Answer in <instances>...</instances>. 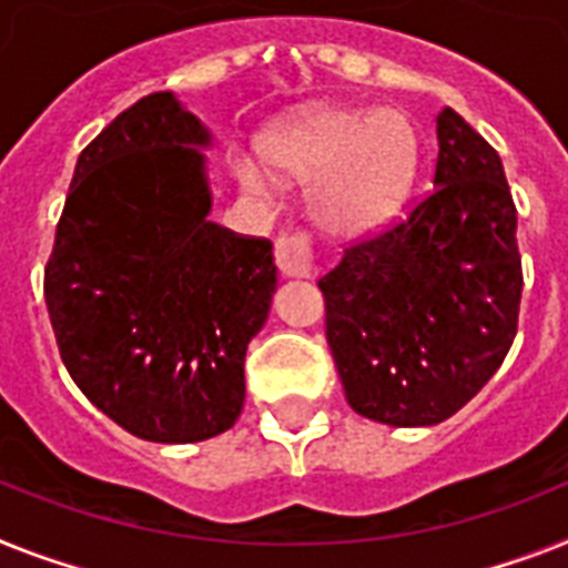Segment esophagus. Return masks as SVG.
<instances>
[{
	"mask_svg": "<svg viewBox=\"0 0 568 568\" xmlns=\"http://www.w3.org/2000/svg\"><path fill=\"white\" fill-rule=\"evenodd\" d=\"M275 264L281 275L290 278H311L316 270V255H313V237L307 229H290L281 232L275 241Z\"/></svg>",
	"mask_w": 568,
	"mask_h": 568,
	"instance_id": "obj_1",
	"label": "esophagus"
}]
</instances>
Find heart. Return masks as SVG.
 <instances>
[{
    "label": "heart",
    "instance_id": "b5f03b06",
    "mask_svg": "<svg viewBox=\"0 0 568 568\" xmlns=\"http://www.w3.org/2000/svg\"><path fill=\"white\" fill-rule=\"evenodd\" d=\"M264 156L295 180L316 182L313 200L327 229L357 234L397 209L415 171L418 139L400 112L325 110L270 135ZM234 173L246 189L264 185L252 159H234Z\"/></svg>",
    "mask_w": 568,
    "mask_h": 568
}]
</instances>
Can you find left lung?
Listing matches in <instances>:
<instances>
[{"label":"left lung","instance_id":"1","mask_svg":"<svg viewBox=\"0 0 568 568\" xmlns=\"http://www.w3.org/2000/svg\"><path fill=\"white\" fill-rule=\"evenodd\" d=\"M433 185L318 278L345 400L379 424L456 415L517 336V205L499 153L449 106L438 112Z\"/></svg>","mask_w":568,"mask_h":568}]
</instances>
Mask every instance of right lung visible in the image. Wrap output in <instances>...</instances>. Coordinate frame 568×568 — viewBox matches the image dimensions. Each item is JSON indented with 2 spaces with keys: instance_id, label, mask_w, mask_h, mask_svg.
<instances>
[{
  "instance_id": "right-lung-1",
  "label": "right lung",
  "mask_w": 568,
  "mask_h": 568,
  "mask_svg": "<svg viewBox=\"0 0 568 568\" xmlns=\"http://www.w3.org/2000/svg\"><path fill=\"white\" fill-rule=\"evenodd\" d=\"M205 142L171 92L126 106L81 150L45 261L65 372L144 442L232 429L273 302V243L205 217Z\"/></svg>"
}]
</instances>
